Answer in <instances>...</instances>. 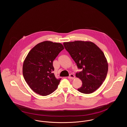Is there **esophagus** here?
<instances>
[{
	"instance_id": "1",
	"label": "esophagus",
	"mask_w": 127,
	"mask_h": 127,
	"mask_svg": "<svg viewBox=\"0 0 127 127\" xmlns=\"http://www.w3.org/2000/svg\"><path fill=\"white\" fill-rule=\"evenodd\" d=\"M74 78H75V76L72 74H70L69 76L68 77V79H74Z\"/></svg>"
}]
</instances>
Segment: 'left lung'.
I'll use <instances>...</instances> for the list:
<instances>
[{
    "mask_svg": "<svg viewBox=\"0 0 127 127\" xmlns=\"http://www.w3.org/2000/svg\"><path fill=\"white\" fill-rule=\"evenodd\" d=\"M63 45L81 71L76 76L82 82L78 90L84 94L93 93L101 85L106 78L108 64L102 50L94 43L75 41Z\"/></svg>",
    "mask_w": 127,
    "mask_h": 127,
    "instance_id": "8db88e82",
    "label": "left lung"
}]
</instances>
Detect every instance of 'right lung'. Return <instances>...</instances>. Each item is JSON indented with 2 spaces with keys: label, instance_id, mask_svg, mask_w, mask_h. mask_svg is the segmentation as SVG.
Here are the masks:
<instances>
[{
  "label": "right lung",
  "instance_id": "1",
  "mask_svg": "<svg viewBox=\"0 0 127 127\" xmlns=\"http://www.w3.org/2000/svg\"><path fill=\"white\" fill-rule=\"evenodd\" d=\"M64 49L59 43L46 41L37 44L25 59L23 75L31 89L41 96L54 91L61 79H57L53 71V61Z\"/></svg>",
  "mask_w": 127,
  "mask_h": 127
}]
</instances>
